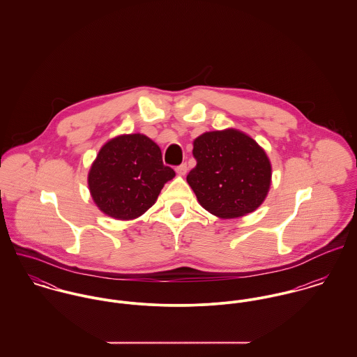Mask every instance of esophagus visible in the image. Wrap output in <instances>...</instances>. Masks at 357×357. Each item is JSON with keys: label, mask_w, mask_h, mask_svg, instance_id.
Returning a JSON list of instances; mask_svg holds the SVG:
<instances>
[{"label": "esophagus", "mask_w": 357, "mask_h": 357, "mask_svg": "<svg viewBox=\"0 0 357 357\" xmlns=\"http://www.w3.org/2000/svg\"><path fill=\"white\" fill-rule=\"evenodd\" d=\"M176 172L180 174V176H185L187 174V163H181L180 166L176 167Z\"/></svg>", "instance_id": "esophagus-1"}]
</instances>
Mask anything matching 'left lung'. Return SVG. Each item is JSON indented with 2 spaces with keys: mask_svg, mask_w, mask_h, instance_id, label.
Returning a JSON list of instances; mask_svg holds the SVG:
<instances>
[{
  "mask_svg": "<svg viewBox=\"0 0 357 357\" xmlns=\"http://www.w3.org/2000/svg\"><path fill=\"white\" fill-rule=\"evenodd\" d=\"M197 166L187 181L198 202L220 218H238L265 201L272 181L271 160L249 135L229 128L194 140Z\"/></svg>",
  "mask_w": 357,
  "mask_h": 357,
  "instance_id": "left-lung-1",
  "label": "left lung"
}]
</instances>
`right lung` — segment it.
Segmentation results:
<instances>
[{
	"label": "right lung",
	"instance_id": "1",
	"mask_svg": "<svg viewBox=\"0 0 357 357\" xmlns=\"http://www.w3.org/2000/svg\"><path fill=\"white\" fill-rule=\"evenodd\" d=\"M174 176L150 137L121 135L100 149L88 173V187L105 215L129 221L144 214Z\"/></svg>",
	"mask_w": 357,
	"mask_h": 357
}]
</instances>
